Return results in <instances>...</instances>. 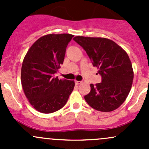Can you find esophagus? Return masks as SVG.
<instances>
[{"label":"esophagus","instance_id":"34e87169","mask_svg":"<svg viewBox=\"0 0 149 149\" xmlns=\"http://www.w3.org/2000/svg\"><path fill=\"white\" fill-rule=\"evenodd\" d=\"M75 83H76V85H79V84H81V81H75Z\"/></svg>","mask_w":149,"mask_h":149}]
</instances>
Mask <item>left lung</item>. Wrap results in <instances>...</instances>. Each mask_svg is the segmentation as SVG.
<instances>
[{"instance_id":"left-lung-1","label":"left lung","mask_w":149,"mask_h":149,"mask_svg":"<svg viewBox=\"0 0 149 149\" xmlns=\"http://www.w3.org/2000/svg\"><path fill=\"white\" fill-rule=\"evenodd\" d=\"M73 40L84 48L102 76L101 83L90 85L91 91L84 97L86 102L101 112L118 109L125 101L133 84L134 73L127 52L103 37L77 36Z\"/></svg>"}]
</instances>
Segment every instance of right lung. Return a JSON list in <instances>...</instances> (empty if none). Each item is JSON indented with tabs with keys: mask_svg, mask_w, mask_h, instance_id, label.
Returning a JSON list of instances; mask_svg holds the SVG:
<instances>
[{
	"mask_svg": "<svg viewBox=\"0 0 149 149\" xmlns=\"http://www.w3.org/2000/svg\"><path fill=\"white\" fill-rule=\"evenodd\" d=\"M73 34H49L39 38L26 52L21 70V81L31 106L42 113L63 107L75 86L54 74L63 63L66 47Z\"/></svg>",
	"mask_w": 149,
	"mask_h": 149,
	"instance_id": "right-lung-1",
	"label": "right lung"
}]
</instances>
